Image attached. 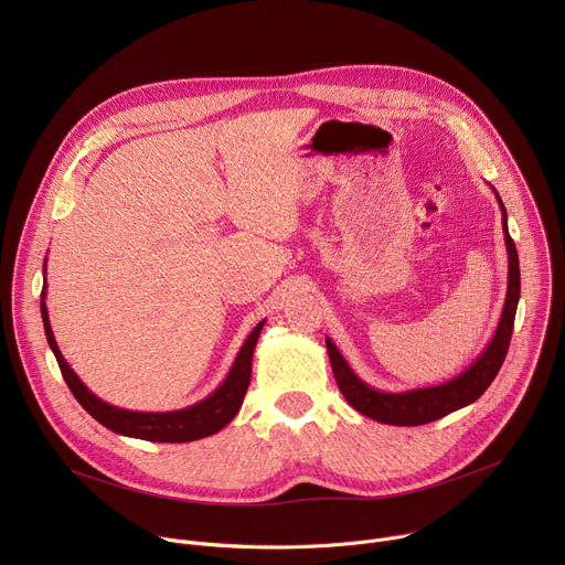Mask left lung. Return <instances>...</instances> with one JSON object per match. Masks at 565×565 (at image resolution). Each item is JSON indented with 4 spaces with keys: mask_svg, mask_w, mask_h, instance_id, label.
Listing matches in <instances>:
<instances>
[{
    "mask_svg": "<svg viewBox=\"0 0 565 565\" xmlns=\"http://www.w3.org/2000/svg\"><path fill=\"white\" fill-rule=\"evenodd\" d=\"M494 190V188H492ZM497 194V190H494ZM499 199V207L503 214V232H505V248H508V295L503 303V312L499 319V327L494 331L492 342L482 351L469 369H465L460 375L451 377L449 382L436 384V386H423L412 391H377L369 386L364 380L358 377V373L349 366L344 355L338 351L331 338H327V349L331 358V366L338 380V386L342 395L347 397L349 405L360 412L366 418H373L384 425L395 427H416L427 425L438 418H445L451 412H458L471 402H476L488 386L494 382L497 373L503 366V360L510 349L512 329H514V315L521 297V270H519V253L514 241L508 232V212L505 205Z\"/></svg>",
    "mask_w": 565,
    "mask_h": 565,
    "instance_id": "1",
    "label": "left lung"
}]
</instances>
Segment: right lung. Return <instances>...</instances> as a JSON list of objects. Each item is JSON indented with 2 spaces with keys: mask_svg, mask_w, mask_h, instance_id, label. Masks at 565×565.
Masks as SVG:
<instances>
[{
  "mask_svg": "<svg viewBox=\"0 0 565 565\" xmlns=\"http://www.w3.org/2000/svg\"><path fill=\"white\" fill-rule=\"evenodd\" d=\"M46 270V262H44ZM46 281L42 288V299H40V312L44 321V333L46 342L60 364L62 377L68 384L71 393L79 405L85 407L89 416H94L103 427L111 429L114 434L129 436V438H140V440H151V443H190L199 438H207L216 431H221L244 405V397L250 384L253 375V353L259 340V333L266 324V319H262L259 324L253 329V333L246 338L244 347L236 353L234 364L225 380L218 384L214 393H210L205 399L196 402L192 407L179 409V412H163V414H145V412H129L109 405V402L100 399L96 393H92L85 382L75 375V371L68 366V362L62 358L57 342L53 338V329L49 321V310H46Z\"/></svg>",
  "mask_w": 565,
  "mask_h": 565,
  "instance_id": "right-lung-1",
  "label": "right lung"
}]
</instances>
